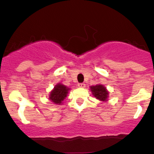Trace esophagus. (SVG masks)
<instances>
[{
  "label": "esophagus",
  "instance_id": "obj_1",
  "mask_svg": "<svg viewBox=\"0 0 154 154\" xmlns=\"http://www.w3.org/2000/svg\"><path fill=\"white\" fill-rule=\"evenodd\" d=\"M80 88H84L85 86H86V84L85 83H78V85H77Z\"/></svg>",
  "mask_w": 154,
  "mask_h": 154
}]
</instances>
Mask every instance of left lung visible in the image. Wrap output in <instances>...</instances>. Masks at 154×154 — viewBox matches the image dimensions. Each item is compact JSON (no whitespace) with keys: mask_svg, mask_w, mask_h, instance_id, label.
<instances>
[{"mask_svg":"<svg viewBox=\"0 0 154 154\" xmlns=\"http://www.w3.org/2000/svg\"><path fill=\"white\" fill-rule=\"evenodd\" d=\"M90 90L96 99L102 102H106L109 97V91L102 84H97L90 86Z\"/></svg>","mask_w":154,"mask_h":154,"instance_id":"left-lung-1","label":"left lung"}]
</instances>
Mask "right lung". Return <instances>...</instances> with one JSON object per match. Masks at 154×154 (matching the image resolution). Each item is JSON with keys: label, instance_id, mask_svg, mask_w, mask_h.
<instances>
[{"label": "right lung", "instance_id": "right-lung-1", "mask_svg": "<svg viewBox=\"0 0 154 154\" xmlns=\"http://www.w3.org/2000/svg\"><path fill=\"white\" fill-rule=\"evenodd\" d=\"M70 89L71 88L62 83H57L50 92V100H51L55 104H62L63 103V100L67 97Z\"/></svg>", "mask_w": 154, "mask_h": 154}]
</instances>
